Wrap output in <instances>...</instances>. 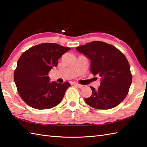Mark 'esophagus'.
Segmentation results:
<instances>
[{"label": "esophagus", "instance_id": "esophagus-1", "mask_svg": "<svg viewBox=\"0 0 147 147\" xmlns=\"http://www.w3.org/2000/svg\"><path fill=\"white\" fill-rule=\"evenodd\" d=\"M74 85H75V86H76L77 87H78V88H82V87H83V86L82 85H80V84H78V83H74Z\"/></svg>", "mask_w": 147, "mask_h": 147}]
</instances>
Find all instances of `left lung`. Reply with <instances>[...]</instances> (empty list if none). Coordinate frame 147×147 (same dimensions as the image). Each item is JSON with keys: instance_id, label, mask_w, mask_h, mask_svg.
Segmentation results:
<instances>
[{"instance_id": "8db88e82", "label": "left lung", "mask_w": 147, "mask_h": 147, "mask_svg": "<svg viewBox=\"0 0 147 147\" xmlns=\"http://www.w3.org/2000/svg\"><path fill=\"white\" fill-rule=\"evenodd\" d=\"M76 49L88 57L91 73L101 79L98 90L90 87L92 94L85 102L99 110L116 107L127 96L132 83L130 65L124 55L102 41H92Z\"/></svg>"}]
</instances>
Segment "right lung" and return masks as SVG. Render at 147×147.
Returning <instances> with one entry per match:
<instances>
[{"label":"right lung","instance_id":"right-lung-1","mask_svg":"<svg viewBox=\"0 0 147 147\" xmlns=\"http://www.w3.org/2000/svg\"><path fill=\"white\" fill-rule=\"evenodd\" d=\"M70 48L56 43H42L22 54L14 72V80L21 98L37 110L53 108L61 102L71 84L50 82L48 73Z\"/></svg>","mask_w":147,"mask_h":147}]
</instances>
